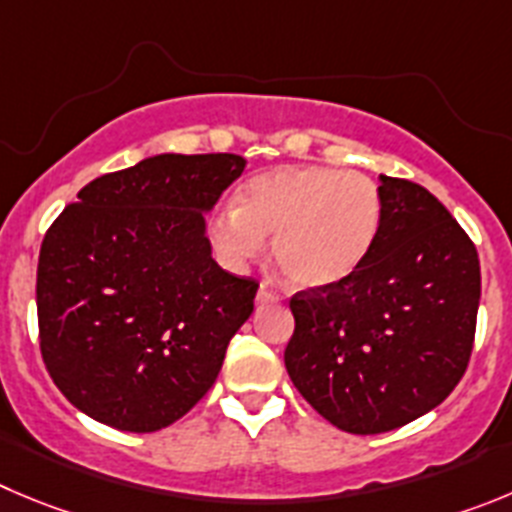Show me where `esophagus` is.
Instances as JSON below:
<instances>
[{"instance_id": "34e87169", "label": "esophagus", "mask_w": 512, "mask_h": 512, "mask_svg": "<svg viewBox=\"0 0 512 512\" xmlns=\"http://www.w3.org/2000/svg\"><path fill=\"white\" fill-rule=\"evenodd\" d=\"M278 295L272 293L270 288H265V285H260V290H257V303H278Z\"/></svg>"}]
</instances>
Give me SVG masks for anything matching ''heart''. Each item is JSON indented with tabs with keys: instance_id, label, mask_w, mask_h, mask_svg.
Segmentation results:
<instances>
[{
	"instance_id": "b5f03b06",
	"label": "heart",
	"mask_w": 512,
	"mask_h": 512,
	"mask_svg": "<svg viewBox=\"0 0 512 512\" xmlns=\"http://www.w3.org/2000/svg\"><path fill=\"white\" fill-rule=\"evenodd\" d=\"M384 217L374 179L323 166H280L237 189L229 212L209 224L229 262L257 255L272 234V260L295 288H331L371 255Z\"/></svg>"
}]
</instances>
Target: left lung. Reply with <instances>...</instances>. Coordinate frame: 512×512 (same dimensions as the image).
<instances>
[{
	"instance_id": "obj_1",
	"label": "left lung",
	"mask_w": 512,
	"mask_h": 512,
	"mask_svg": "<svg viewBox=\"0 0 512 512\" xmlns=\"http://www.w3.org/2000/svg\"><path fill=\"white\" fill-rule=\"evenodd\" d=\"M384 217L366 262L290 300L285 369L315 412L351 434H381L432 412L470 364L480 260L424 186L379 176Z\"/></svg>"
}]
</instances>
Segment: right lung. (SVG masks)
Returning <instances> with one entry per match:
<instances>
[{"instance_id":"add662e5","label":"right lung","mask_w":512,"mask_h":512,"mask_svg":"<svg viewBox=\"0 0 512 512\" xmlns=\"http://www.w3.org/2000/svg\"><path fill=\"white\" fill-rule=\"evenodd\" d=\"M237 154H159L103 174L47 229L37 323L47 371L80 412L156 432L217 381L257 280L212 260L204 212L245 171Z\"/></svg>"}]
</instances>
